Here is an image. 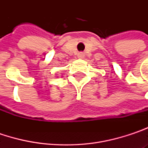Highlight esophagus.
I'll return each mask as SVG.
<instances>
[{
    "mask_svg": "<svg viewBox=\"0 0 148 148\" xmlns=\"http://www.w3.org/2000/svg\"><path fill=\"white\" fill-rule=\"evenodd\" d=\"M77 56H78V58H79V59H83V58L85 57V54H84L83 52H79V53H78Z\"/></svg>",
    "mask_w": 148,
    "mask_h": 148,
    "instance_id": "obj_1",
    "label": "esophagus"
}]
</instances>
